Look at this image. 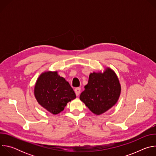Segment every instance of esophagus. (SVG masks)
Instances as JSON below:
<instances>
[{
  "instance_id": "esophagus-1",
  "label": "esophagus",
  "mask_w": 156,
  "mask_h": 156,
  "mask_svg": "<svg viewBox=\"0 0 156 156\" xmlns=\"http://www.w3.org/2000/svg\"><path fill=\"white\" fill-rule=\"evenodd\" d=\"M80 91H81V88L80 87H76L75 89V94L76 96H78L80 93Z\"/></svg>"
}]
</instances>
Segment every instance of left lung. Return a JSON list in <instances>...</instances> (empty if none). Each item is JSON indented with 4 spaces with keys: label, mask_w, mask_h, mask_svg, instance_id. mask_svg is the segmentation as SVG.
<instances>
[{
    "label": "left lung",
    "mask_w": 156,
    "mask_h": 156,
    "mask_svg": "<svg viewBox=\"0 0 156 156\" xmlns=\"http://www.w3.org/2000/svg\"><path fill=\"white\" fill-rule=\"evenodd\" d=\"M121 86L115 73L110 68L103 72L90 73L88 83L80 99L93 113L101 115L118 101Z\"/></svg>",
    "instance_id": "8db88e82"
}]
</instances>
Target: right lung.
<instances>
[{"label":"right lung","instance_id":"1","mask_svg":"<svg viewBox=\"0 0 156 156\" xmlns=\"http://www.w3.org/2000/svg\"><path fill=\"white\" fill-rule=\"evenodd\" d=\"M34 96L37 102L54 115L63 110L76 94L69 82L60 76L57 72H46L37 78L34 86Z\"/></svg>","mask_w":156,"mask_h":156}]
</instances>
